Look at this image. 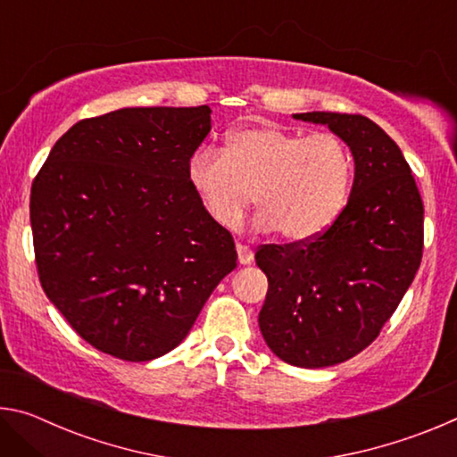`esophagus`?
Segmentation results:
<instances>
[{
    "label": "esophagus",
    "mask_w": 457,
    "mask_h": 457,
    "mask_svg": "<svg viewBox=\"0 0 457 457\" xmlns=\"http://www.w3.org/2000/svg\"><path fill=\"white\" fill-rule=\"evenodd\" d=\"M236 250H237V262H239V264H242V266L252 264V262H253L252 247H247V245H244V244H237Z\"/></svg>",
    "instance_id": "obj_1"
}]
</instances>
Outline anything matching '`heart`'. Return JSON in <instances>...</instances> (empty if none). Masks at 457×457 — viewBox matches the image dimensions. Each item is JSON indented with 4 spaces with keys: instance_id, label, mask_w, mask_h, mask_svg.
Wrapping results in <instances>:
<instances>
[{
    "instance_id": "obj_1",
    "label": "heart",
    "mask_w": 457,
    "mask_h": 457,
    "mask_svg": "<svg viewBox=\"0 0 457 457\" xmlns=\"http://www.w3.org/2000/svg\"><path fill=\"white\" fill-rule=\"evenodd\" d=\"M351 171V154L337 135L306 137L266 125L231 130L221 153L197 151L187 179L218 226L236 229L256 193L258 229H280L288 242H306L343 212Z\"/></svg>"
}]
</instances>
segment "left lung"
<instances>
[{"mask_svg": "<svg viewBox=\"0 0 457 457\" xmlns=\"http://www.w3.org/2000/svg\"><path fill=\"white\" fill-rule=\"evenodd\" d=\"M351 149V197L322 236L262 245L268 276L258 324L278 359L320 369L354 357L378 337L421 264L423 201L395 141L362 114L300 112Z\"/></svg>", "mask_w": 457, "mask_h": 457, "instance_id": "8db88e82", "label": "left lung"}]
</instances>
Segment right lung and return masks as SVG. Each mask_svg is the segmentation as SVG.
<instances>
[{"instance_id": "add662e5", "label": "right lung", "mask_w": 457, "mask_h": 457, "mask_svg": "<svg viewBox=\"0 0 457 457\" xmlns=\"http://www.w3.org/2000/svg\"><path fill=\"white\" fill-rule=\"evenodd\" d=\"M210 130V106L119 108L76 122L36 175L42 288L95 349L133 362L163 357L237 266L234 237L187 179Z\"/></svg>"}]
</instances>
